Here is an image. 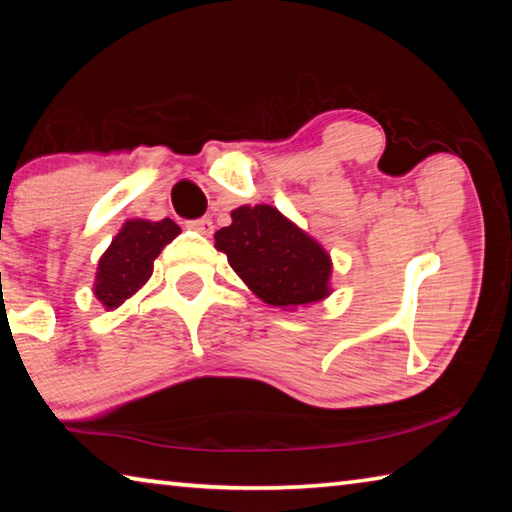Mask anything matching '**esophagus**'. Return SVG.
I'll return each mask as SVG.
<instances>
[{"instance_id": "esophagus-1", "label": "esophagus", "mask_w": 512, "mask_h": 512, "mask_svg": "<svg viewBox=\"0 0 512 512\" xmlns=\"http://www.w3.org/2000/svg\"><path fill=\"white\" fill-rule=\"evenodd\" d=\"M187 228L194 230V232H201V235H212V232H214V223H212L210 216H203V219L187 221Z\"/></svg>"}]
</instances>
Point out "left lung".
<instances>
[{"instance_id":"1","label":"left lung","mask_w":512,"mask_h":512,"mask_svg":"<svg viewBox=\"0 0 512 512\" xmlns=\"http://www.w3.org/2000/svg\"><path fill=\"white\" fill-rule=\"evenodd\" d=\"M214 235L216 250L266 305L293 309L329 296L327 250L271 205H241Z\"/></svg>"}]
</instances>
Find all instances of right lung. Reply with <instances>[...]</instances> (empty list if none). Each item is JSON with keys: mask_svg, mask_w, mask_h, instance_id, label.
<instances>
[{"mask_svg": "<svg viewBox=\"0 0 512 512\" xmlns=\"http://www.w3.org/2000/svg\"><path fill=\"white\" fill-rule=\"evenodd\" d=\"M178 235L180 228L171 219H131L121 225L99 259L94 296L101 305L108 311L117 309L140 291L153 273V259Z\"/></svg>", "mask_w": 512, "mask_h": 512, "instance_id": "right-lung-1", "label": "right lung"}]
</instances>
